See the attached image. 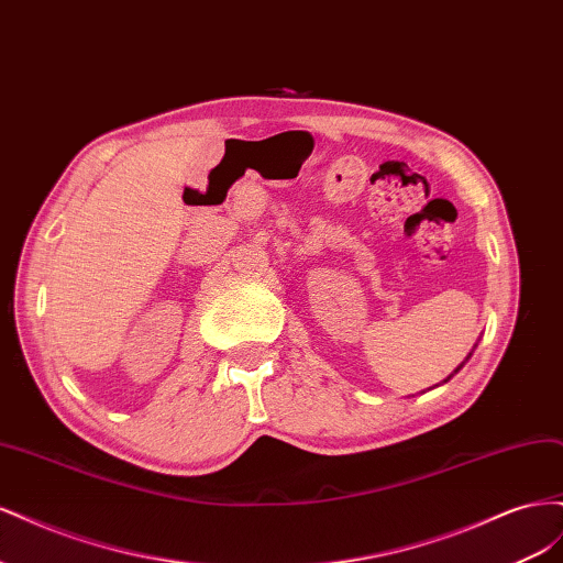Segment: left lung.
Listing matches in <instances>:
<instances>
[{
	"label": "left lung",
	"mask_w": 563,
	"mask_h": 563,
	"mask_svg": "<svg viewBox=\"0 0 563 563\" xmlns=\"http://www.w3.org/2000/svg\"><path fill=\"white\" fill-rule=\"evenodd\" d=\"M470 356H472V352H470V354H467V360H470ZM467 360H465V362H467ZM465 362H463V364H460V366H457V368H455V371H453V373H457V371H460V368H463V366H465ZM453 373H451V376H449V378H446V380H444V383H449V380H451V378H453Z\"/></svg>",
	"instance_id": "8db88e82"
}]
</instances>
